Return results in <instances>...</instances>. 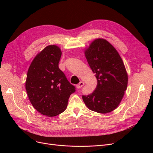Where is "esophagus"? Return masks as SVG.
<instances>
[{"mask_svg": "<svg viewBox=\"0 0 153 153\" xmlns=\"http://www.w3.org/2000/svg\"><path fill=\"white\" fill-rule=\"evenodd\" d=\"M84 85V82H80L78 83V84L76 85V87L77 89H80V88H81Z\"/></svg>", "mask_w": 153, "mask_h": 153, "instance_id": "obj_1", "label": "esophagus"}]
</instances>
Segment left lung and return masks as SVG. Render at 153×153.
I'll use <instances>...</instances> for the list:
<instances>
[{
	"instance_id": "left-lung-1",
	"label": "left lung",
	"mask_w": 153,
	"mask_h": 153,
	"mask_svg": "<svg viewBox=\"0 0 153 153\" xmlns=\"http://www.w3.org/2000/svg\"><path fill=\"white\" fill-rule=\"evenodd\" d=\"M97 78V87L83 101L90 110L106 114L117 107L127 89L128 75L117 51L107 41L97 39L85 52Z\"/></svg>"
}]
</instances>
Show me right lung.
Returning a JSON list of instances; mask_svg holds the SVG:
<instances>
[{
	"label": "right lung",
	"instance_id": "obj_1",
	"mask_svg": "<svg viewBox=\"0 0 153 153\" xmlns=\"http://www.w3.org/2000/svg\"><path fill=\"white\" fill-rule=\"evenodd\" d=\"M61 54L57 46H48L36 55L27 72L25 89L30 103L48 117L63 112L76 91L59 68Z\"/></svg>",
	"mask_w": 153,
	"mask_h": 153
}]
</instances>
